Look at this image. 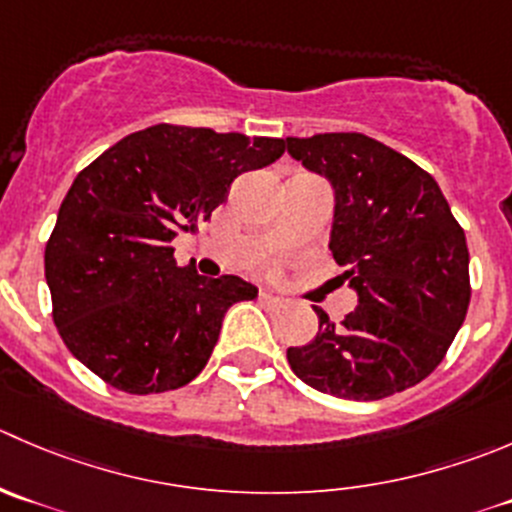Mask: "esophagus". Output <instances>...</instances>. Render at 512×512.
Masks as SVG:
<instances>
[{"label": "esophagus", "instance_id": "esophagus-1", "mask_svg": "<svg viewBox=\"0 0 512 512\" xmlns=\"http://www.w3.org/2000/svg\"><path fill=\"white\" fill-rule=\"evenodd\" d=\"M260 302L262 305H267V307H280L282 302V297H277V295H272V292H260Z\"/></svg>", "mask_w": 512, "mask_h": 512}]
</instances>
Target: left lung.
Returning a JSON list of instances; mask_svg holds the SVG:
<instances>
[{"instance_id":"1","label":"left lung","mask_w":512,"mask_h":512,"mask_svg":"<svg viewBox=\"0 0 512 512\" xmlns=\"http://www.w3.org/2000/svg\"><path fill=\"white\" fill-rule=\"evenodd\" d=\"M287 152L335 187L330 250L360 305L287 350L292 372L320 393L382 400L430 375L470 305L463 227L433 175L360 132L287 137Z\"/></svg>"}]
</instances>
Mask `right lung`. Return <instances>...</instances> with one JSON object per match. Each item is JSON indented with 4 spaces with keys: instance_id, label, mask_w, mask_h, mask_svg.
I'll list each match as a JSON object with an SVG mask.
<instances>
[{
    "instance_id": "right-lung-1",
    "label": "right lung",
    "mask_w": 512,
    "mask_h": 512,
    "mask_svg": "<svg viewBox=\"0 0 512 512\" xmlns=\"http://www.w3.org/2000/svg\"><path fill=\"white\" fill-rule=\"evenodd\" d=\"M282 152L277 137L155 124L84 167L44 250L52 317L67 350L130 395L195 380L225 312L255 300L257 287L180 267L172 240L210 220L242 172L272 165Z\"/></svg>"
}]
</instances>
